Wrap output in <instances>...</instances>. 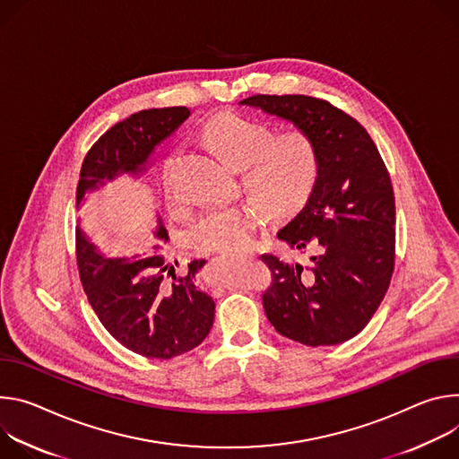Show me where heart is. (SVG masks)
Instances as JSON below:
<instances>
[{
	"label": "heart",
	"instance_id": "b5f03b06",
	"mask_svg": "<svg viewBox=\"0 0 459 459\" xmlns=\"http://www.w3.org/2000/svg\"><path fill=\"white\" fill-rule=\"evenodd\" d=\"M272 134L268 124L233 111L210 118L202 133L222 159L242 168V184L251 195L273 215H288L310 196L319 175V155L312 136L302 129H286L273 137ZM175 159L177 155H169L160 173L171 202H178L171 175ZM263 219L264 212L257 202L213 208L187 226L186 240L198 251L240 255L255 238Z\"/></svg>",
	"mask_w": 459,
	"mask_h": 459
}]
</instances>
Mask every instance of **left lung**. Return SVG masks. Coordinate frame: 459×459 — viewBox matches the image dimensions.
I'll return each mask as SVG.
<instances>
[{"label":"left lung","mask_w":459,"mask_h":459,"mask_svg":"<svg viewBox=\"0 0 459 459\" xmlns=\"http://www.w3.org/2000/svg\"><path fill=\"white\" fill-rule=\"evenodd\" d=\"M242 106L263 109L308 133L319 175L302 212L279 230L308 261L264 253L273 273L263 293L275 330L307 346L358 335L388 290L395 261V200L379 151L367 129L330 101L304 94H255Z\"/></svg>","instance_id":"8db88e82"}]
</instances>
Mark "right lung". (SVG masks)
Wrapping results in <instances>:
<instances>
[{"label": "right lung", "instance_id": "1", "mask_svg": "<svg viewBox=\"0 0 459 459\" xmlns=\"http://www.w3.org/2000/svg\"><path fill=\"white\" fill-rule=\"evenodd\" d=\"M189 115L187 108L145 109L101 134L82 164L76 206L106 182L122 175L140 177L155 145ZM92 221L94 213L87 210L76 228V261L83 291L100 323L143 358L173 359L196 348L208 337L215 317L213 299L195 284L206 261H191L186 275L177 277L159 253V244L145 255L106 257L87 233ZM152 237L157 242L169 238L160 217Z\"/></svg>", "mask_w": 459, "mask_h": 459}]
</instances>
